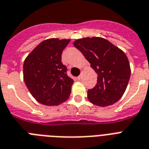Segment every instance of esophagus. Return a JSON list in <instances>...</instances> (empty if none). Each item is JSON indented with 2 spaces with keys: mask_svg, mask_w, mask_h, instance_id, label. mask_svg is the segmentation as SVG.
Listing matches in <instances>:
<instances>
[{
  "mask_svg": "<svg viewBox=\"0 0 149 149\" xmlns=\"http://www.w3.org/2000/svg\"><path fill=\"white\" fill-rule=\"evenodd\" d=\"M77 79H78V80H80V79H81V76H79V77H77Z\"/></svg>",
  "mask_w": 149,
  "mask_h": 149,
  "instance_id": "esophagus-1",
  "label": "esophagus"
}]
</instances>
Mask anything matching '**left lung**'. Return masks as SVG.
<instances>
[{"mask_svg": "<svg viewBox=\"0 0 149 149\" xmlns=\"http://www.w3.org/2000/svg\"><path fill=\"white\" fill-rule=\"evenodd\" d=\"M73 45L81 52L97 73L95 86L87 91L89 100L106 107L119 100L125 93L131 76L125 53L112 43L99 37L80 38Z\"/></svg>", "mask_w": 149, "mask_h": 149, "instance_id": "1", "label": "left lung"}]
</instances>
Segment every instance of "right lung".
<instances>
[{
  "instance_id": "obj_1",
  "label": "right lung",
  "mask_w": 149,
  "mask_h": 149,
  "mask_svg": "<svg viewBox=\"0 0 149 149\" xmlns=\"http://www.w3.org/2000/svg\"><path fill=\"white\" fill-rule=\"evenodd\" d=\"M70 40L49 38L42 42L25 58L24 80L34 98L48 106L58 105L69 98L73 79L62 63V52Z\"/></svg>"
}]
</instances>
